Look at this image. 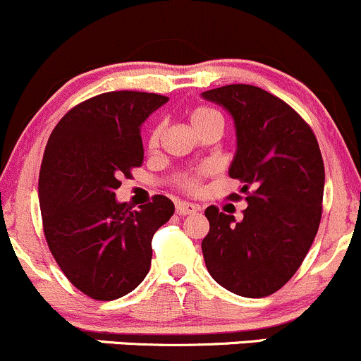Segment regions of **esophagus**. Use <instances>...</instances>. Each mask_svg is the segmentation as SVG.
I'll use <instances>...</instances> for the list:
<instances>
[{"label": "esophagus", "instance_id": "1", "mask_svg": "<svg viewBox=\"0 0 361 361\" xmlns=\"http://www.w3.org/2000/svg\"><path fill=\"white\" fill-rule=\"evenodd\" d=\"M198 210V207L192 205V203H185V202H179L176 205V212L179 216H188V214H195Z\"/></svg>", "mask_w": 361, "mask_h": 361}]
</instances>
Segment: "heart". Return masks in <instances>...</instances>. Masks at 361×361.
I'll use <instances>...</instances> for the list:
<instances>
[{
  "mask_svg": "<svg viewBox=\"0 0 361 361\" xmlns=\"http://www.w3.org/2000/svg\"><path fill=\"white\" fill-rule=\"evenodd\" d=\"M189 121H191V126L195 128V131L198 135L205 133V131L216 130V131H223L224 128V119L223 114L219 110H216L214 106L209 105H198L189 112ZM163 135V124L156 123L154 126L151 128L147 135V147L149 149H156L159 145V140H161ZM202 177L203 172H195V173H188L180 179V185L182 189L189 192L198 191L200 184H202Z\"/></svg>",
  "mask_w": 361,
  "mask_h": 361,
  "instance_id": "obj_1",
  "label": "heart"
}]
</instances>
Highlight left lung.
I'll use <instances>...</instances> for the list:
<instances>
[{"label":"left lung","instance_id":"left-lung-1","mask_svg":"<svg viewBox=\"0 0 361 361\" xmlns=\"http://www.w3.org/2000/svg\"><path fill=\"white\" fill-rule=\"evenodd\" d=\"M223 105L237 128L231 179L242 182L244 217L207 207L203 259L217 284L240 297L276 293L300 269L323 212L324 165L316 135L286 102L247 84L203 92Z\"/></svg>","mask_w":361,"mask_h":361}]
</instances>
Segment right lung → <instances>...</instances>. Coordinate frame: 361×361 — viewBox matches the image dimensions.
I'll return each instance as SVG.
<instances>
[{
    "instance_id": "obj_1",
    "label": "right lung",
    "mask_w": 361,
    "mask_h": 361,
    "mask_svg": "<svg viewBox=\"0 0 361 361\" xmlns=\"http://www.w3.org/2000/svg\"><path fill=\"white\" fill-rule=\"evenodd\" d=\"M169 98L110 91L64 114L49 137L38 195L45 240L66 279L92 300H116L147 276L152 237L173 216L163 195L131 210L121 179L144 163L140 126Z\"/></svg>"
}]
</instances>
